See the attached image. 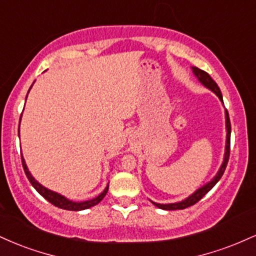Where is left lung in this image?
Here are the masks:
<instances>
[{
    "label": "left lung",
    "mask_w": 256,
    "mask_h": 256,
    "mask_svg": "<svg viewBox=\"0 0 256 256\" xmlns=\"http://www.w3.org/2000/svg\"><path fill=\"white\" fill-rule=\"evenodd\" d=\"M192 71L195 73L196 77L198 78V80L201 82L202 84L206 85L207 88H210L213 92H216V95L222 101V91H220L219 86L216 85V82L213 80L212 77L208 74L207 72H204V70H200L198 67H192ZM226 130H228V137H226V152H225V158H224V162H222V167H220L219 172L216 173V176L212 179V182H210L208 184H206L204 186H202L201 189H198V192H194L190 198H188L184 201L178 202V204H155L152 202V204L156 206V207L161 208V210H185V208L190 207V206H194L195 204L201 200L204 196L210 192V189L219 182V179L222 177L224 174L226 166H228V158H230V140H231V122H230V118H228V113L226 110Z\"/></svg>",
    "instance_id": "obj_1"
}]
</instances>
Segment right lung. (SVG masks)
<instances>
[{"label": "right lung", "mask_w": 256, "mask_h": 256, "mask_svg": "<svg viewBox=\"0 0 256 256\" xmlns=\"http://www.w3.org/2000/svg\"><path fill=\"white\" fill-rule=\"evenodd\" d=\"M22 168H24L25 171V174L26 177H28V180H30V183L32 184V186L34 188V189L37 190L38 194H40V195L43 196L44 198L46 200V201L50 202L52 204H54L55 207H58L61 208V210H88V208L92 207V206H96L100 202L102 201V198H104L106 194L108 192V186L104 190V192H101L98 198L90 200V201H85V202H72L70 201V200L64 198V196L58 195V194L52 192V190H48L46 188H44L40 185V183H37L36 180H34V178L32 177L30 174V172H28V167L25 165V161L24 158L22 156Z\"/></svg>", "instance_id": "1"}]
</instances>
